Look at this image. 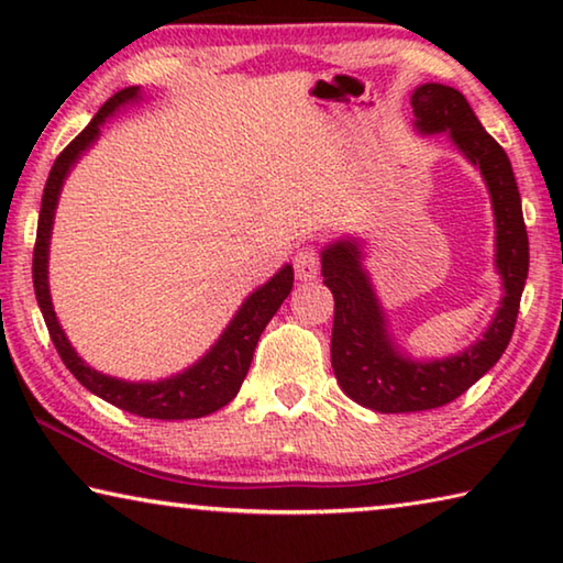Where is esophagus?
<instances>
[{
    "instance_id": "34e87169",
    "label": "esophagus",
    "mask_w": 563,
    "mask_h": 563,
    "mask_svg": "<svg viewBox=\"0 0 563 563\" xmlns=\"http://www.w3.org/2000/svg\"><path fill=\"white\" fill-rule=\"evenodd\" d=\"M295 275H298L300 280H312L318 278L320 273V255L316 247H300L298 253H295Z\"/></svg>"
}]
</instances>
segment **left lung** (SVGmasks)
Here are the masks:
<instances>
[{"mask_svg":"<svg viewBox=\"0 0 563 563\" xmlns=\"http://www.w3.org/2000/svg\"><path fill=\"white\" fill-rule=\"evenodd\" d=\"M419 133L450 131V139L470 164L482 170L489 188L504 298L484 335L460 355L412 360L397 347L387 330L369 275L362 265L355 238H342L322 251V278L335 298L330 355L335 377L350 399L383 415L422 412L450 405L476 379L497 365L507 350L529 273V238L523 225L521 196L509 156L494 141L460 91L444 84H422L412 93Z\"/></svg>","mask_w":563,"mask_h":563,"instance_id":"left-lung-1","label":"left lung"}]
</instances>
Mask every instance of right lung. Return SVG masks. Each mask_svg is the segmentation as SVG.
Segmentation results:
<instances>
[{
	"instance_id": "1",
	"label": "right lung",
	"mask_w": 563,
	"mask_h": 563,
	"mask_svg": "<svg viewBox=\"0 0 563 563\" xmlns=\"http://www.w3.org/2000/svg\"><path fill=\"white\" fill-rule=\"evenodd\" d=\"M141 99L139 87H129L113 93V97L103 103L97 117L76 136L69 146H66L59 156H56L54 166L46 178L44 196H42V211H40V225H36V243H34V261H32V278H34V292L40 310L44 316L46 328L56 352L69 367V373L79 379V383L109 405L126 409L131 415L148 417V419H196L216 412V409L225 407L238 395L243 379L251 367L255 345H258L261 332L268 325L271 318L278 312L283 300L288 298L292 290V265H283V268L273 275V278L261 285L258 290L251 292L245 302L238 308L231 325L223 330L216 345L206 352V355L196 362L194 367L184 369L180 375L158 379V383H126V379L109 377L97 369L89 367L71 342L66 340L64 330L56 320L52 295H49V241H52V225H54V211L59 203V194L66 176H69L71 166L81 158L93 141L99 139L103 121H107L113 111L126 107L131 101Z\"/></svg>"
}]
</instances>
